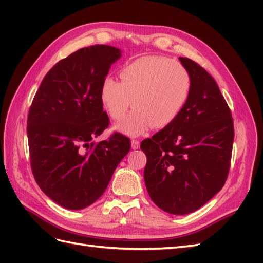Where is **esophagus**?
Here are the masks:
<instances>
[{
    "mask_svg": "<svg viewBox=\"0 0 263 263\" xmlns=\"http://www.w3.org/2000/svg\"><path fill=\"white\" fill-rule=\"evenodd\" d=\"M131 147L133 150L139 149V147H140V142H139L138 140H131Z\"/></svg>",
    "mask_w": 263,
    "mask_h": 263,
    "instance_id": "1",
    "label": "esophagus"
}]
</instances>
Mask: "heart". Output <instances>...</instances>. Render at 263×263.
<instances>
[{
	"mask_svg": "<svg viewBox=\"0 0 263 263\" xmlns=\"http://www.w3.org/2000/svg\"><path fill=\"white\" fill-rule=\"evenodd\" d=\"M121 82L105 77L99 90L104 109L115 121L127 109H136L115 125L128 137H138L150 127L168 126L181 114L192 89V78L181 62L161 57H144L126 64Z\"/></svg>",
	"mask_w": 263,
	"mask_h": 263,
	"instance_id": "heart-1",
	"label": "heart"
}]
</instances>
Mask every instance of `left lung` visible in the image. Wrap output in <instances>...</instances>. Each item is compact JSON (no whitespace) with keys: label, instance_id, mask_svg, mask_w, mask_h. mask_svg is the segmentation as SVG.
<instances>
[{"label":"left lung","instance_id":"left-lung-1","mask_svg":"<svg viewBox=\"0 0 263 263\" xmlns=\"http://www.w3.org/2000/svg\"><path fill=\"white\" fill-rule=\"evenodd\" d=\"M192 78L186 105L177 119L144 139L143 177L149 197L161 210L187 215L224 186L230 171L234 123L216 81L187 58H178Z\"/></svg>","mask_w":263,"mask_h":263}]
</instances>
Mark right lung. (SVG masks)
Returning a JSON list of instances; mask_svg holds the SVG:
<instances>
[{"label": "right lung", "instance_id": "obj_1", "mask_svg": "<svg viewBox=\"0 0 263 263\" xmlns=\"http://www.w3.org/2000/svg\"><path fill=\"white\" fill-rule=\"evenodd\" d=\"M122 51L108 45L78 49L47 72L27 121L32 174L49 199L80 210L105 192L130 139L115 133L96 142L109 124L100 85Z\"/></svg>", "mask_w": 263, "mask_h": 263}]
</instances>
